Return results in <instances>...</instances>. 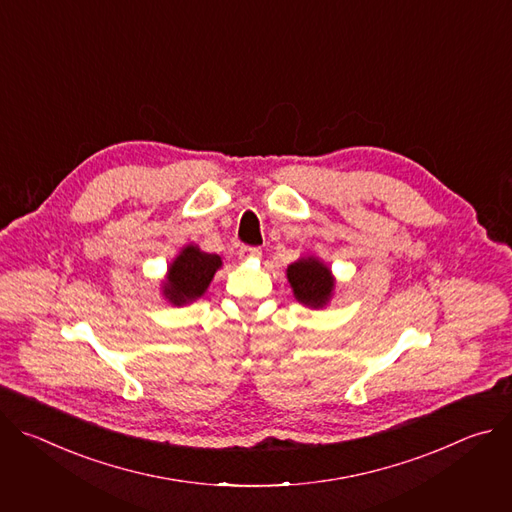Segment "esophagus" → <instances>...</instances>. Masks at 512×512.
Instances as JSON below:
<instances>
[{
  "label": "esophagus",
  "instance_id": "esophagus-1",
  "mask_svg": "<svg viewBox=\"0 0 512 512\" xmlns=\"http://www.w3.org/2000/svg\"><path fill=\"white\" fill-rule=\"evenodd\" d=\"M239 255H241L243 259H247V257H259V255H261V247H249V245H243V247L239 249Z\"/></svg>",
  "mask_w": 512,
  "mask_h": 512
}]
</instances>
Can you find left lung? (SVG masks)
<instances>
[{
	"label": "left lung",
	"instance_id": "left-lung-1",
	"mask_svg": "<svg viewBox=\"0 0 512 512\" xmlns=\"http://www.w3.org/2000/svg\"><path fill=\"white\" fill-rule=\"evenodd\" d=\"M287 279L294 287L298 302L314 308H322L332 294L334 279L330 269L322 265L318 259H302L287 267Z\"/></svg>",
	"mask_w": 512,
	"mask_h": 512
}]
</instances>
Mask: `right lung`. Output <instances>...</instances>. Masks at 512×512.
I'll return each mask as SVG.
<instances>
[{
	"label": "right lung",
	"instance_id": "1",
	"mask_svg": "<svg viewBox=\"0 0 512 512\" xmlns=\"http://www.w3.org/2000/svg\"><path fill=\"white\" fill-rule=\"evenodd\" d=\"M218 267L221 257L188 245L170 267L168 283L164 285L166 298L176 306L200 298Z\"/></svg>",
	"mask_w": 512,
	"mask_h": 512
}]
</instances>
